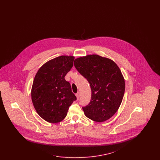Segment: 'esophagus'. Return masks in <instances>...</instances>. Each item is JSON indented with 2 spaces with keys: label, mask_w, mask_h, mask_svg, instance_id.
Returning <instances> with one entry per match:
<instances>
[{
  "label": "esophagus",
  "mask_w": 160,
  "mask_h": 160,
  "mask_svg": "<svg viewBox=\"0 0 160 160\" xmlns=\"http://www.w3.org/2000/svg\"><path fill=\"white\" fill-rule=\"evenodd\" d=\"M76 95L77 99H79V98H80V92H77L76 94Z\"/></svg>",
  "instance_id": "obj_1"
}]
</instances>
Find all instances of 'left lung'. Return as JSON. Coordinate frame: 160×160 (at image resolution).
Here are the masks:
<instances>
[{
    "mask_svg": "<svg viewBox=\"0 0 160 160\" xmlns=\"http://www.w3.org/2000/svg\"><path fill=\"white\" fill-rule=\"evenodd\" d=\"M77 70L87 79L91 88V99L82 107L85 116L93 121L109 119L118 111L125 92V80L116 63L97 54L78 58Z\"/></svg>",
    "mask_w": 160,
    "mask_h": 160,
    "instance_id": "obj_1",
    "label": "left lung"
}]
</instances>
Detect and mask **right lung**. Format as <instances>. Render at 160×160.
Wrapping results in <instances>:
<instances>
[{"mask_svg":"<svg viewBox=\"0 0 160 160\" xmlns=\"http://www.w3.org/2000/svg\"><path fill=\"white\" fill-rule=\"evenodd\" d=\"M74 57L61 56L44 63L36 74L31 90L32 101L37 113L50 123L65 119L76 97L65 79L72 68Z\"/></svg>","mask_w":160,"mask_h":160,"instance_id":"1","label":"right lung"}]
</instances>
